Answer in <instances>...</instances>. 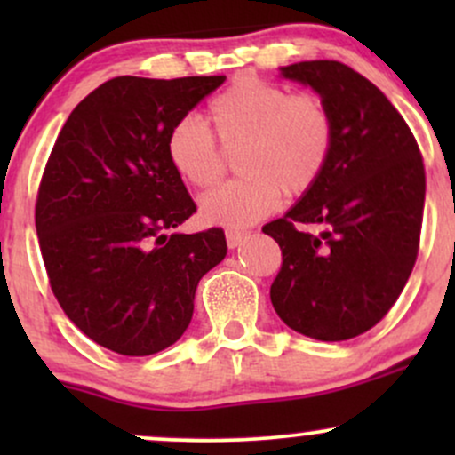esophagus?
I'll return each mask as SVG.
<instances>
[{"mask_svg":"<svg viewBox=\"0 0 455 455\" xmlns=\"http://www.w3.org/2000/svg\"><path fill=\"white\" fill-rule=\"evenodd\" d=\"M245 237H248V233H245V231H227L228 248H237V245L242 243Z\"/></svg>","mask_w":455,"mask_h":455,"instance_id":"obj_1","label":"esophagus"}]
</instances>
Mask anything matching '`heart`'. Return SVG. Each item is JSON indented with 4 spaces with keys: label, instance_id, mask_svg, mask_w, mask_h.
I'll return each instance as SVG.
<instances>
[{
    "label": "heart",
    "instance_id": "b5f03b06",
    "mask_svg": "<svg viewBox=\"0 0 455 455\" xmlns=\"http://www.w3.org/2000/svg\"><path fill=\"white\" fill-rule=\"evenodd\" d=\"M210 117L227 149H237L239 180L201 198V216L227 227L248 224L280 207L282 192L301 196L318 184L336 148V119L315 93H293L280 83L242 76L212 98ZM166 156L184 181L210 188L222 173V156L210 126L181 115L166 137Z\"/></svg>",
    "mask_w": 455,
    "mask_h": 455
}]
</instances>
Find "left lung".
Here are the masks:
<instances>
[{"instance_id": "obj_1", "label": "left lung", "mask_w": 455, "mask_h": 455, "mask_svg": "<svg viewBox=\"0 0 455 455\" xmlns=\"http://www.w3.org/2000/svg\"><path fill=\"white\" fill-rule=\"evenodd\" d=\"M282 76L327 102L336 148L318 184L263 227L282 250L271 304L307 338L351 340L387 315L415 267L424 158L394 104L353 68L299 61Z\"/></svg>"}]
</instances>
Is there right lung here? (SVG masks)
Listing matches in <instances>:
<instances>
[{"label": "right lung", "mask_w": 455, "mask_h": 455, "mask_svg": "<svg viewBox=\"0 0 455 455\" xmlns=\"http://www.w3.org/2000/svg\"><path fill=\"white\" fill-rule=\"evenodd\" d=\"M227 76H117L57 137L36 231L61 310L100 347L145 357L190 325L198 280L227 257L222 228L173 233L196 212L166 137Z\"/></svg>", "instance_id": "right-lung-1"}]
</instances>
